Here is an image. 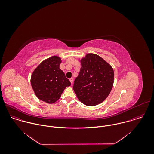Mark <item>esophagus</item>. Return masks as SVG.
Returning a JSON list of instances; mask_svg holds the SVG:
<instances>
[{
  "label": "esophagus",
  "mask_w": 154,
  "mask_h": 154,
  "mask_svg": "<svg viewBox=\"0 0 154 154\" xmlns=\"http://www.w3.org/2000/svg\"><path fill=\"white\" fill-rule=\"evenodd\" d=\"M69 81H70V82L72 84V83H73V78H70V79H69Z\"/></svg>",
  "instance_id": "obj_1"
}]
</instances>
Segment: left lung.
Masks as SVG:
<instances>
[{"label": "left lung", "mask_w": 154, "mask_h": 154, "mask_svg": "<svg viewBox=\"0 0 154 154\" xmlns=\"http://www.w3.org/2000/svg\"><path fill=\"white\" fill-rule=\"evenodd\" d=\"M81 67L73 89L78 100L88 106L103 102L113 86L112 67L99 56L89 53L81 60Z\"/></svg>", "instance_id": "obj_1"}]
</instances>
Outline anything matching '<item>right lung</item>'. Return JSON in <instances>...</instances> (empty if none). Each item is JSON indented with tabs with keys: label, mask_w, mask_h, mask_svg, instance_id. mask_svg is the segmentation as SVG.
Masks as SVG:
<instances>
[{
	"label": "right lung",
	"mask_w": 154,
	"mask_h": 154,
	"mask_svg": "<svg viewBox=\"0 0 154 154\" xmlns=\"http://www.w3.org/2000/svg\"><path fill=\"white\" fill-rule=\"evenodd\" d=\"M61 62L59 57L52 56L42 62L31 75V84L35 94L48 104L57 101L66 87L71 85L59 67Z\"/></svg>",
	"instance_id": "obj_1"
}]
</instances>
